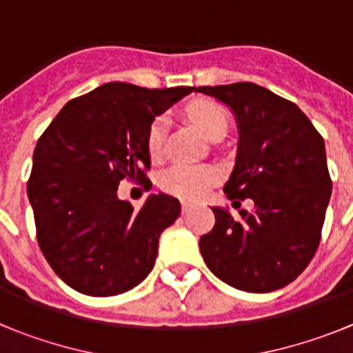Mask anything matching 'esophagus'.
<instances>
[{
	"label": "esophagus",
	"mask_w": 353,
	"mask_h": 353,
	"mask_svg": "<svg viewBox=\"0 0 353 353\" xmlns=\"http://www.w3.org/2000/svg\"><path fill=\"white\" fill-rule=\"evenodd\" d=\"M192 203H187V201H182V214H187V212L191 210Z\"/></svg>",
	"instance_id": "obj_1"
}]
</instances>
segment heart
<instances>
[{
    "mask_svg": "<svg viewBox=\"0 0 353 353\" xmlns=\"http://www.w3.org/2000/svg\"><path fill=\"white\" fill-rule=\"evenodd\" d=\"M187 117L194 123L196 129L210 139L219 132H226L228 114L221 105L208 101H194L187 105ZM168 134V120L164 117L155 118L146 132V148L152 159H159L164 152ZM217 180V171L208 166H176L164 171L161 187L170 194L182 199H196L203 196L208 187Z\"/></svg>",
    "mask_w": 353,
    "mask_h": 353,
    "instance_id": "heart-1",
    "label": "heart"
}]
</instances>
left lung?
<instances>
[{
  "instance_id": "obj_1",
  "label": "left lung",
  "mask_w": 353,
  "mask_h": 353,
  "mask_svg": "<svg viewBox=\"0 0 353 353\" xmlns=\"http://www.w3.org/2000/svg\"><path fill=\"white\" fill-rule=\"evenodd\" d=\"M235 114L239 148L224 185L254 210L212 207L215 224L199 239L208 269L236 290L267 293L292 283L316 252L332 182L323 138L293 102L254 83L199 86ZM240 201H233V205Z\"/></svg>"
}]
</instances>
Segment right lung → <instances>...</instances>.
Masks as SVG:
<instances>
[{
  "mask_svg": "<svg viewBox=\"0 0 353 353\" xmlns=\"http://www.w3.org/2000/svg\"><path fill=\"white\" fill-rule=\"evenodd\" d=\"M191 92L102 84L68 101L40 136L28 198L40 251L70 288L111 297L138 286L154 269L159 236L180 215V201L150 194L134 210L118 198V183L150 185V123Z\"/></svg>",
  "mask_w": 353,
  "mask_h": 353,
  "instance_id": "1",
  "label": "right lung"
}]
</instances>
